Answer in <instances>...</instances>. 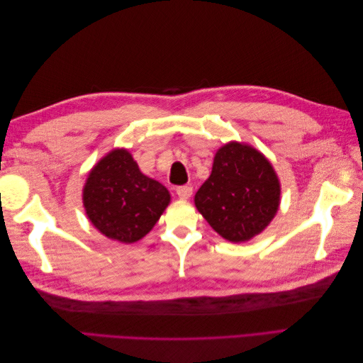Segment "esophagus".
Wrapping results in <instances>:
<instances>
[{
  "instance_id": "esophagus-1",
  "label": "esophagus",
  "mask_w": 363,
  "mask_h": 363,
  "mask_svg": "<svg viewBox=\"0 0 363 363\" xmlns=\"http://www.w3.org/2000/svg\"><path fill=\"white\" fill-rule=\"evenodd\" d=\"M175 192H177L180 200H188L192 195V188L191 186H180V188L175 189Z\"/></svg>"
}]
</instances>
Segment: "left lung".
I'll list each match as a JSON object with an SVG mask.
<instances>
[{"label":"left lung","instance_id":"obj_1","mask_svg":"<svg viewBox=\"0 0 363 363\" xmlns=\"http://www.w3.org/2000/svg\"><path fill=\"white\" fill-rule=\"evenodd\" d=\"M279 204L280 182L272 164L260 151L239 142L216 151L211 177L195 194L199 212L230 242L262 233Z\"/></svg>","mask_w":363,"mask_h":363}]
</instances>
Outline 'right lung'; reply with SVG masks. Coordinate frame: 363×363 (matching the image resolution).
Returning <instances> with one entry per match:
<instances>
[{"label": "right lung", "mask_w": 363, "mask_h": 363, "mask_svg": "<svg viewBox=\"0 0 363 363\" xmlns=\"http://www.w3.org/2000/svg\"><path fill=\"white\" fill-rule=\"evenodd\" d=\"M171 201L168 189L140 172L124 148L98 162L86 179L83 204L94 227L123 244L144 238Z\"/></svg>", "instance_id": "right-lung-1"}]
</instances>
